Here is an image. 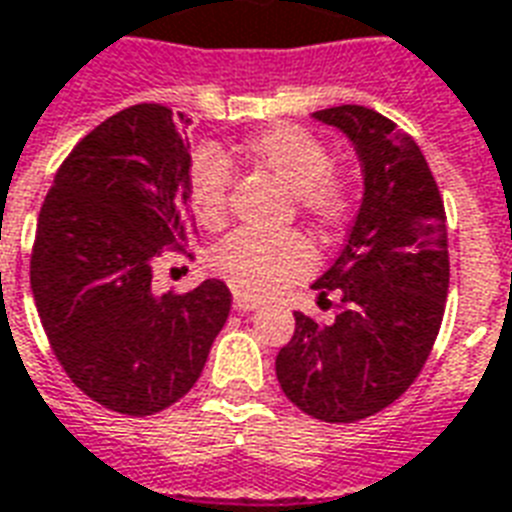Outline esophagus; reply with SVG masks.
Here are the masks:
<instances>
[{
  "mask_svg": "<svg viewBox=\"0 0 512 512\" xmlns=\"http://www.w3.org/2000/svg\"><path fill=\"white\" fill-rule=\"evenodd\" d=\"M233 306H236V311H255V308H260V303L252 298H244V295H236Z\"/></svg>",
  "mask_w": 512,
  "mask_h": 512,
  "instance_id": "esophagus-1",
  "label": "esophagus"
}]
</instances>
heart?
Masks as SVG:
<instances>
[{"label":"heart","mask_w":512,"mask_h":512,"mask_svg":"<svg viewBox=\"0 0 512 512\" xmlns=\"http://www.w3.org/2000/svg\"><path fill=\"white\" fill-rule=\"evenodd\" d=\"M241 158L263 169L292 193L298 217L333 236L354 212V190L346 174L333 169L327 144L300 126H273L241 144ZM233 171L217 152H201L190 166L187 201L195 220L222 230L230 214ZM214 271L247 298H268L282 284L295 282L311 265V249L300 233L255 236L236 233L214 249Z\"/></svg>","instance_id":"1"}]
</instances>
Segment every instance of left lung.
<instances>
[{
    "label": "left lung",
    "instance_id": "obj_1",
    "mask_svg": "<svg viewBox=\"0 0 512 512\" xmlns=\"http://www.w3.org/2000/svg\"><path fill=\"white\" fill-rule=\"evenodd\" d=\"M362 161L365 193L346 247L314 290L341 295L333 325L295 311L276 357L282 392L300 411L354 424L392 405L435 346L448 295L446 209L419 144L376 109H319Z\"/></svg>",
    "mask_w": 512,
    "mask_h": 512
}]
</instances>
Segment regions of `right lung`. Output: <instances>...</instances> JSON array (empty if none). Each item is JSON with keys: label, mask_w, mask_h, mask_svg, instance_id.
Here are the masks:
<instances>
[{"label": "right lung", "mask_w": 512, "mask_h": 512, "mask_svg": "<svg viewBox=\"0 0 512 512\" xmlns=\"http://www.w3.org/2000/svg\"><path fill=\"white\" fill-rule=\"evenodd\" d=\"M163 104H134L85 134L53 177L31 249L50 349L109 411L152 416L201 376L230 290L152 292L155 260L187 241L190 142Z\"/></svg>", "instance_id": "right-lung-1"}]
</instances>
